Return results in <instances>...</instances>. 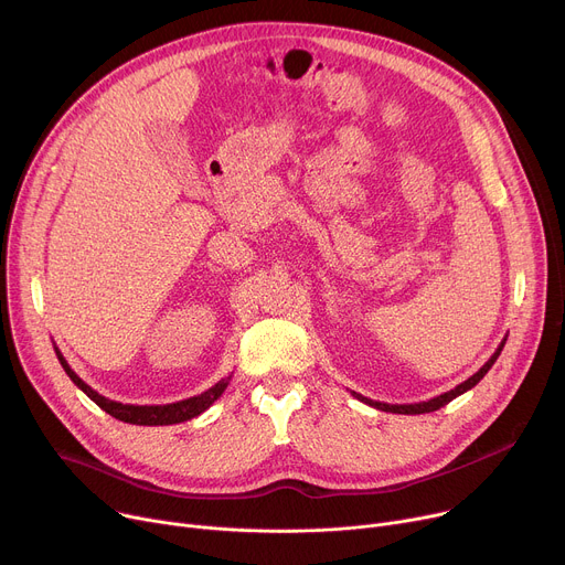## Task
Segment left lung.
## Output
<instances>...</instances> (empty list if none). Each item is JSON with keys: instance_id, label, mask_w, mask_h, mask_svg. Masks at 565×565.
Returning a JSON list of instances; mask_svg holds the SVG:
<instances>
[{"instance_id": "1", "label": "left lung", "mask_w": 565, "mask_h": 565, "mask_svg": "<svg viewBox=\"0 0 565 565\" xmlns=\"http://www.w3.org/2000/svg\"><path fill=\"white\" fill-rule=\"evenodd\" d=\"M505 341L508 339H503L500 341V345L495 348V352L489 356V361L476 372V374H471V377L467 380V382H462L460 386H456L454 391H449V393H443V395H437V397H433V399H428V402H419V404H386V402H374V399H367V397H363V395H359V393H354L352 391V395L359 399V402H363V404H367V406H372V408H377V411H386V413H399V415H422V413H433V411H440L443 406H447L449 402H454L456 397H460L462 393H467V391H471L484 374L489 372V367L495 363V359H498V354H500V350H503V345H505Z\"/></svg>"}]
</instances>
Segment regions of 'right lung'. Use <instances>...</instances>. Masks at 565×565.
<instances>
[{
	"label": "right lung",
	"instance_id": "obj_1",
	"mask_svg": "<svg viewBox=\"0 0 565 565\" xmlns=\"http://www.w3.org/2000/svg\"><path fill=\"white\" fill-rule=\"evenodd\" d=\"M55 356L60 361V365L65 367V372L70 374V380L96 404L100 406L105 413H109L111 417L120 419V422H128V424H137V426H168V424H179L185 419H193L198 415H202L206 408L213 406V402L226 391L228 382H231V374L224 377L222 382H217L215 386H211L209 391H204L202 395L195 397H188L174 404H157V406H137V404H120L114 399H107L103 395H98L92 386H87L78 374L72 370V365L67 363V359L62 356V352L53 345Z\"/></svg>",
	"mask_w": 565,
	"mask_h": 565
}]
</instances>
